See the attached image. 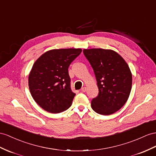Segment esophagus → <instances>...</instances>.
I'll return each instance as SVG.
<instances>
[{"instance_id": "34e87169", "label": "esophagus", "mask_w": 156, "mask_h": 156, "mask_svg": "<svg viewBox=\"0 0 156 156\" xmlns=\"http://www.w3.org/2000/svg\"><path fill=\"white\" fill-rule=\"evenodd\" d=\"M81 90H82V91H83V92H85V91H86V87H82Z\"/></svg>"}]
</instances>
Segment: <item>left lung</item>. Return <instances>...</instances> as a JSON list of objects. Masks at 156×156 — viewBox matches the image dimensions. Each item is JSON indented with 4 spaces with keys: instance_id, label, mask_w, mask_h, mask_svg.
<instances>
[{
    "instance_id": "left-lung-1",
    "label": "left lung",
    "mask_w": 156,
    "mask_h": 156,
    "mask_svg": "<svg viewBox=\"0 0 156 156\" xmlns=\"http://www.w3.org/2000/svg\"><path fill=\"white\" fill-rule=\"evenodd\" d=\"M93 68L99 89L91 100V108L98 114L109 115L125 104L132 88V73L121 55L111 49H83Z\"/></svg>"
}]
</instances>
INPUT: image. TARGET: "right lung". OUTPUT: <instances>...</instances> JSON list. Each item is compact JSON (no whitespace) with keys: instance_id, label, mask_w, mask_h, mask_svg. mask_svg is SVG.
Listing matches in <instances>:
<instances>
[{"instance_id":"add662e5","label":"right lung","mask_w":156,"mask_h":156,"mask_svg":"<svg viewBox=\"0 0 156 156\" xmlns=\"http://www.w3.org/2000/svg\"><path fill=\"white\" fill-rule=\"evenodd\" d=\"M82 51L49 50L34 62L28 77L30 91L34 101L47 112L61 113L71 106L76 94L70 88L68 69Z\"/></svg>"}]
</instances>
